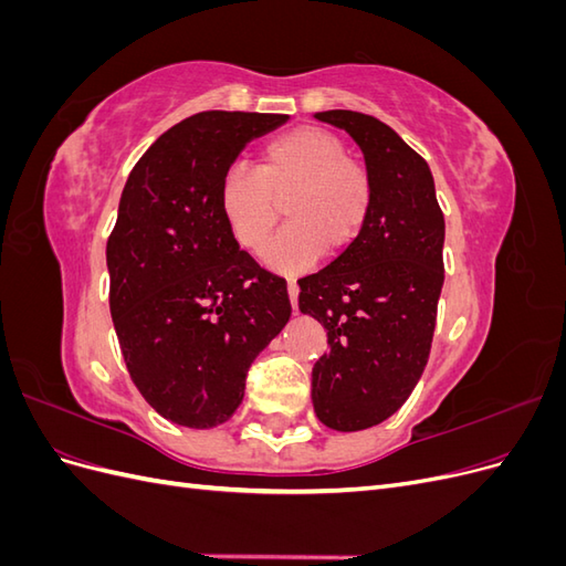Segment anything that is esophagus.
<instances>
[{"instance_id":"esophagus-1","label":"esophagus","mask_w":566,"mask_h":566,"mask_svg":"<svg viewBox=\"0 0 566 566\" xmlns=\"http://www.w3.org/2000/svg\"><path fill=\"white\" fill-rule=\"evenodd\" d=\"M297 295H300L297 283L287 281V297H290V304H293V310H297Z\"/></svg>"}]
</instances>
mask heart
Segmentation results:
<instances>
[{
	"label": "heart",
	"instance_id": "b5f03b06",
	"mask_svg": "<svg viewBox=\"0 0 566 566\" xmlns=\"http://www.w3.org/2000/svg\"><path fill=\"white\" fill-rule=\"evenodd\" d=\"M347 144L321 127H295L273 136L260 150L254 172L235 165L219 184V212L233 243L256 252L281 219L287 224L264 250L273 271L300 273L323 250L345 254L361 238L373 212V177L347 158Z\"/></svg>",
	"mask_w": 566,
	"mask_h": 566
}]
</instances>
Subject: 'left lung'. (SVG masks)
Segmentation results:
<instances>
[{"label": "left lung", "instance_id": "1", "mask_svg": "<svg viewBox=\"0 0 566 566\" xmlns=\"http://www.w3.org/2000/svg\"><path fill=\"white\" fill-rule=\"evenodd\" d=\"M373 177V212L356 245L300 281V312L328 333L312 370L316 418L358 432L397 413L430 356L443 285V214L430 167L378 117L323 111Z\"/></svg>", "mask_w": 566, "mask_h": 566}]
</instances>
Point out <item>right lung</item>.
I'll return each mask as SVG.
<instances>
[{
  "label": "right lung",
  "mask_w": 566,
  "mask_h": 566,
  "mask_svg": "<svg viewBox=\"0 0 566 566\" xmlns=\"http://www.w3.org/2000/svg\"><path fill=\"white\" fill-rule=\"evenodd\" d=\"M287 115L205 111L158 136L119 198L106 245L111 316L129 378L165 420L227 422L250 364L290 318L285 283L233 243L219 184Z\"/></svg>",
  "instance_id": "add662e5"
}]
</instances>
